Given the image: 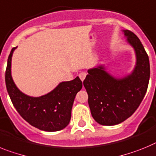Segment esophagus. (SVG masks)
I'll return each mask as SVG.
<instances>
[{"instance_id":"esophagus-1","label":"esophagus","mask_w":156,"mask_h":156,"mask_svg":"<svg viewBox=\"0 0 156 156\" xmlns=\"http://www.w3.org/2000/svg\"><path fill=\"white\" fill-rule=\"evenodd\" d=\"M86 74H86V72H81V73H79L78 76H79L80 79L82 80V81H84V79H85L86 77Z\"/></svg>"}]
</instances>
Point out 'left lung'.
Segmentation results:
<instances>
[{
  "instance_id": "1",
  "label": "left lung",
  "mask_w": 156,
  "mask_h": 156,
  "mask_svg": "<svg viewBox=\"0 0 156 156\" xmlns=\"http://www.w3.org/2000/svg\"><path fill=\"white\" fill-rule=\"evenodd\" d=\"M123 32L136 52L133 71L122 78H115L99 66L88 70L83 82L92 116L101 125H117L130 117L143 101L149 82V58L143 44L132 31Z\"/></svg>"
}]
</instances>
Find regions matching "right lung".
Segmentation results:
<instances>
[{
    "mask_svg": "<svg viewBox=\"0 0 156 156\" xmlns=\"http://www.w3.org/2000/svg\"><path fill=\"white\" fill-rule=\"evenodd\" d=\"M12 48L8 59L5 83L11 101L20 115L31 126L41 130L54 132L61 130L70 122L71 109L77 93L82 88L78 77L72 81L59 83L48 94L39 97H29L20 92L11 74Z\"/></svg>",
    "mask_w": 156,
    "mask_h": 156,
    "instance_id": "add662e5",
    "label": "right lung"
}]
</instances>
